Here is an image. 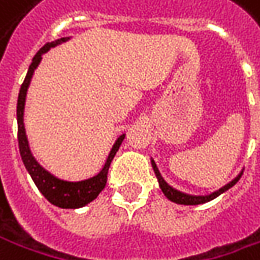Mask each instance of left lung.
Here are the masks:
<instances>
[{
    "label": "left lung",
    "instance_id": "left-lung-1",
    "mask_svg": "<svg viewBox=\"0 0 260 260\" xmlns=\"http://www.w3.org/2000/svg\"><path fill=\"white\" fill-rule=\"evenodd\" d=\"M151 166H152V170H154V173H155V175H157L159 188H161V191L164 192V196H166L170 202L175 203V204H184V206H197V204H204V203L214 200L216 197H219L220 194H223L224 191H228L229 188H232V187L239 181V178L242 177V174H243V171H240V173H239V174H237L232 181H229V183L224 184L221 188L216 190V191L210 192V194L196 196V194H187V192L180 191V190H177V188H174L173 185H170V184L167 183L166 180L162 178V175H161V173H159L157 164H155V161H154L152 158H151Z\"/></svg>",
    "mask_w": 260,
    "mask_h": 260
}]
</instances>
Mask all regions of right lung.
I'll return each instance as SVG.
<instances>
[{"instance_id": "right-lung-1", "label": "right lung", "mask_w": 260, "mask_h": 260, "mask_svg": "<svg viewBox=\"0 0 260 260\" xmlns=\"http://www.w3.org/2000/svg\"><path fill=\"white\" fill-rule=\"evenodd\" d=\"M72 37H63L56 41L47 43L46 46H43L37 54L32 57L31 64L28 68L27 76L24 79L20 93H18V102H17V123H18V148H20V155L23 159L24 167L28 171V174L31 175L32 181L37 185L39 191L49 200L53 206H57L60 209H80L90 202H93L94 199L99 196V192L102 191L106 185V180H108V170L112 162L115 154L118 152V149L121 147L122 141L125 138V134H122L115 141L112 149L109 152V155L105 161L103 168L93 177L86 178L82 181H66L57 178L56 175L49 173L46 168L37 162V159L32 155L31 149H30V144L27 139V134H25V126H24V108H25V98H27V90L28 86L31 83L32 75L37 66L40 64L43 54L47 53L50 49L56 47L58 44L64 43V41L70 40Z\"/></svg>"}]
</instances>
